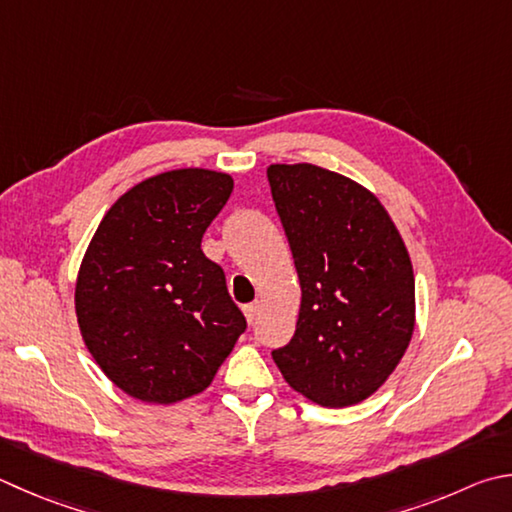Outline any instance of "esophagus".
<instances>
[{"instance_id":"esophagus-1","label":"esophagus","mask_w":512,"mask_h":512,"mask_svg":"<svg viewBox=\"0 0 512 512\" xmlns=\"http://www.w3.org/2000/svg\"><path fill=\"white\" fill-rule=\"evenodd\" d=\"M259 309H262V306H259V302H253V304H246V306H244V315H246L248 324H253V322L257 320Z\"/></svg>"}]
</instances>
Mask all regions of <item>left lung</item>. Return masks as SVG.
<instances>
[{"instance_id": "obj_1", "label": "left lung", "mask_w": 512, "mask_h": 512, "mask_svg": "<svg viewBox=\"0 0 512 512\" xmlns=\"http://www.w3.org/2000/svg\"><path fill=\"white\" fill-rule=\"evenodd\" d=\"M266 174L302 286L295 333L273 360L309 401L356 405L412 340L410 255L383 203L356 181L311 163Z\"/></svg>"}]
</instances>
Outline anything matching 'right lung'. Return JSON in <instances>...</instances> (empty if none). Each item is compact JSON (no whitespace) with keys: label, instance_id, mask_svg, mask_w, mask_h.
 Instances as JSON below:
<instances>
[{"label":"right lung","instance_id":"right-lung-1","mask_svg":"<svg viewBox=\"0 0 512 512\" xmlns=\"http://www.w3.org/2000/svg\"><path fill=\"white\" fill-rule=\"evenodd\" d=\"M230 192L224 172L156 174L109 208L82 259V340L138 401L170 405L203 392L246 331L224 268L201 250Z\"/></svg>","mask_w":512,"mask_h":512}]
</instances>
